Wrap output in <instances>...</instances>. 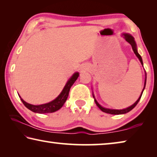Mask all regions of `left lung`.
I'll return each mask as SVG.
<instances>
[{"label":"left lung","instance_id":"1","mask_svg":"<svg viewBox=\"0 0 157 157\" xmlns=\"http://www.w3.org/2000/svg\"><path fill=\"white\" fill-rule=\"evenodd\" d=\"M123 36L124 38L125 39V40L128 42V43L130 44V45L132 46V50L135 53V55H136V57L139 58V59L140 60V63H141V64L143 66V60H142V58L140 57V55L139 54V52L137 51V48H136V42L134 41V38L133 37L131 34H123ZM145 84H146V74H145V84H144V88H143V91L141 94H140V97L139 98V99H138L136 102L134 103V104H133L132 106H130V107H127L126 109H107V108H105L101 106L99 103L97 102V100H95V98L94 97V94H93V96L94 98V100H95V102L96 105L98 106V107H99L100 109L103 111V112H105L107 113H110V114H113V115H118V114H124V113H126L127 112H129V111H131L132 109H133L135 107H136V105L138 104V102H139V100L140 99V98L142 96V94H143V92L144 91L145 89Z\"/></svg>","mask_w":157,"mask_h":157}]
</instances>
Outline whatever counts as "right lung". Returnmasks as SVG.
Here are the masks:
<instances>
[{"label":"right lung","instance_id":"right-lung-1","mask_svg":"<svg viewBox=\"0 0 157 157\" xmlns=\"http://www.w3.org/2000/svg\"><path fill=\"white\" fill-rule=\"evenodd\" d=\"M78 77L79 73L77 72L74 73L72 77L68 79L67 83L65 85L64 88L63 89L62 91L61 92V94L58 95V97L55 98L54 100H52L48 103H46V104L40 105H33L25 102L22 98L20 96L19 97L21 101H22V102L23 103V105H24L28 109L33 111V112L39 113H48L55 112V111L59 110L60 108L62 107V106L65 103L66 100H67L71 87L72 86V85L74 84V82L76 81V79H78Z\"/></svg>","mask_w":157,"mask_h":157}]
</instances>
